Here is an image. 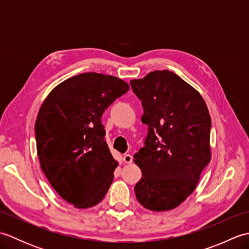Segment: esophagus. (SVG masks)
I'll return each instance as SVG.
<instances>
[{
  "label": "esophagus",
  "mask_w": 249,
  "mask_h": 249,
  "mask_svg": "<svg viewBox=\"0 0 249 249\" xmlns=\"http://www.w3.org/2000/svg\"><path fill=\"white\" fill-rule=\"evenodd\" d=\"M123 160H124V162H126V163H131V162H133V156L129 155V154H126V155H124V157H123Z\"/></svg>",
  "instance_id": "obj_1"
}]
</instances>
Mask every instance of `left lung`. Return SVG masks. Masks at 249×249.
<instances>
[{"mask_svg":"<svg viewBox=\"0 0 249 249\" xmlns=\"http://www.w3.org/2000/svg\"><path fill=\"white\" fill-rule=\"evenodd\" d=\"M130 86L149 127L134 155L142 172L136 198L150 211H170L192 195L211 160L209 109L197 89L170 71H152Z\"/></svg>","mask_w":249,"mask_h":249,"instance_id":"8db88e82","label":"left lung"}]
</instances>
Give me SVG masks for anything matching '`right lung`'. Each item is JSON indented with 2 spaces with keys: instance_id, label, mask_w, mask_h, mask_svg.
I'll return each instance as SVG.
<instances>
[{
  "instance_id": "right-lung-1",
  "label": "right lung",
  "mask_w": 249,
  "mask_h": 249,
  "mask_svg": "<svg viewBox=\"0 0 249 249\" xmlns=\"http://www.w3.org/2000/svg\"><path fill=\"white\" fill-rule=\"evenodd\" d=\"M128 89L120 78L84 72L57 84L40 106L35 137L41 170L75 208L99 203L113 181L119 162L106 142L102 115Z\"/></svg>"
}]
</instances>
